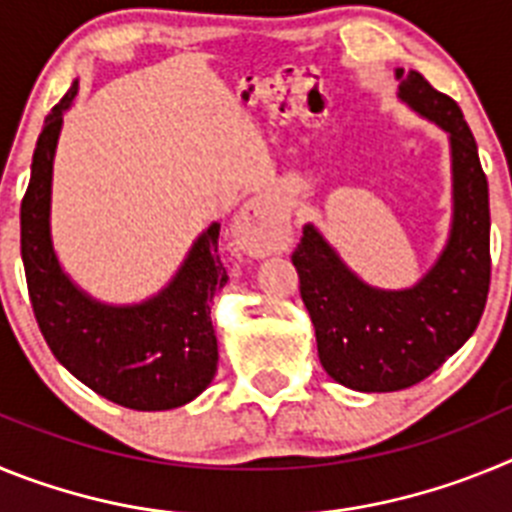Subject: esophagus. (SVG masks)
Masks as SVG:
<instances>
[{"label": "esophagus", "instance_id": "34e87169", "mask_svg": "<svg viewBox=\"0 0 512 512\" xmlns=\"http://www.w3.org/2000/svg\"><path fill=\"white\" fill-rule=\"evenodd\" d=\"M235 235L241 238L243 248L253 256H269V253L282 251L284 246L277 210L261 197L243 207L238 220H235Z\"/></svg>", "mask_w": 512, "mask_h": 512}]
</instances>
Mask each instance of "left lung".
Returning <instances> with one entry per match:
<instances>
[{
  "instance_id": "8db88e82",
  "label": "left lung",
  "mask_w": 512,
  "mask_h": 512,
  "mask_svg": "<svg viewBox=\"0 0 512 512\" xmlns=\"http://www.w3.org/2000/svg\"><path fill=\"white\" fill-rule=\"evenodd\" d=\"M400 97L451 135L454 228L446 251L418 287H366L312 225L292 253L300 295L325 372L343 387L395 392L423 382L477 330L490 292V192L477 140L449 94L418 71H397Z\"/></svg>"
}]
</instances>
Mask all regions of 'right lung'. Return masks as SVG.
Masks as SVG:
<instances>
[{"instance_id":"right-lung-1","label":"right lung","mask_w":512,"mask_h":512,"mask_svg":"<svg viewBox=\"0 0 512 512\" xmlns=\"http://www.w3.org/2000/svg\"><path fill=\"white\" fill-rule=\"evenodd\" d=\"M76 87L45 117L22 197L20 251L30 305L53 356L89 390L130 410L179 408L217 372L210 302L228 282L217 256L220 225L194 243L174 282L146 305L104 307L81 295L58 266L48 233L53 151Z\"/></svg>"}]
</instances>
